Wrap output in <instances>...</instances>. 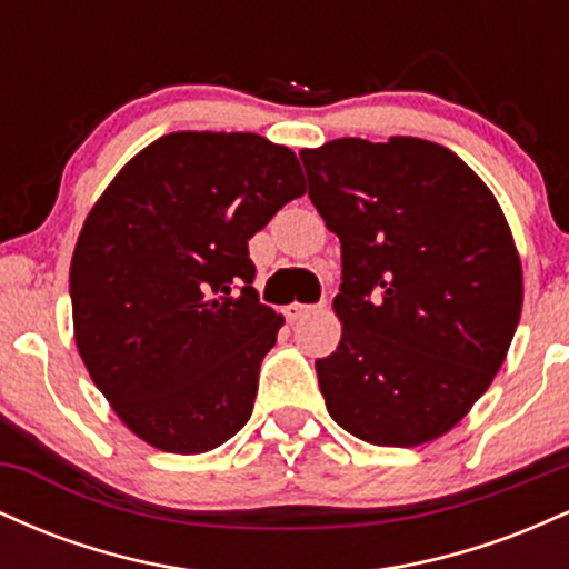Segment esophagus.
<instances>
[{"instance_id": "obj_1", "label": "esophagus", "mask_w": 569, "mask_h": 569, "mask_svg": "<svg viewBox=\"0 0 569 569\" xmlns=\"http://www.w3.org/2000/svg\"><path fill=\"white\" fill-rule=\"evenodd\" d=\"M310 312H316V305L293 302V305L286 307V318H289V321H302V318L310 316Z\"/></svg>"}]
</instances>
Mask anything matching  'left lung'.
<instances>
[{
  "label": "left lung",
  "mask_w": 569,
  "mask_h": 569,
  "mask_svg": "<svg viewBox=\"0 0 569 569\" xmlns=\"http://www.w3.org/2000/svg\"><path fill=\"white\" fill-rule=\"evenodd\" d=\"M310 200L342 243L331 420L377 447L452 430L506 361L525 278L500 202L441 143L390 136L302 149Z\"/></svg>",
  "instance_id": "1"
}]
</instances>
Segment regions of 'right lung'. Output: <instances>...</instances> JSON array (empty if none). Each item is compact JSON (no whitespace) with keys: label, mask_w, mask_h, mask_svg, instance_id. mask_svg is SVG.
<instances>
[{"label":"right lung","mask_w":569,"mask_h":569,"mask_svg":"<svg viewBox=\"0 0 569 569\" xmlns=\"http://www.w3.org/2000/svg\"><path fill=\"white\" fill-rule=\"evenodd\" d=\"M302 194L289 147L176 130L130 158L90 208L69 267L74 342L149 447L202 455L248 422L283 326L259 305L248 240Z\"/></svg>","instance_id":"right-lung-1"}]
</instances>
